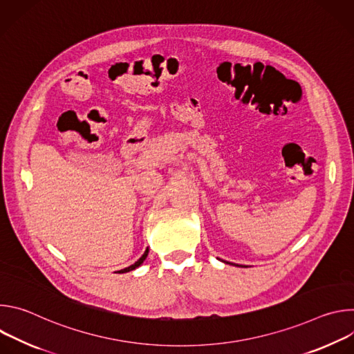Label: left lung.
<instances>
[{
  "label": "left lung",
  "instance_id": "obj_1",
  "mask_svg": "<svg viewBox=\"0 0 354 354\" xmlns=\"http://www.w3.org/2000/svg\"><path fill=\"white\" fill-rule=\"evenodd\" d=\"M225 263H228V262H225Z\"/></svg>",
  "mask_w": 354,
  "mask_h": 354
}]
</instances>
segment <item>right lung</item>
I'll list each match as a JSON object with an SVG mask.
<instances>
[{
	"mask_svg": "<svg viewBox=\"0 0 354 354\" xmlns=\"http://www.w3.org/2000/svg\"><path fill=\"white\" fill-rule=\"evenodd\" d=\"M147 255H148V249H145V252H144V255L134 263V265H131V266H129V268H126V269H122V270H119V273H126V272H130V270H134L136 268H138L144 261H145V258H147Z\"/></svg>",
	"mask_w": 354,
	"mask_h": 354,
	"instance_id": "1",
	"label": "right lung"
}]
</instances>
